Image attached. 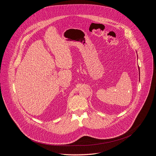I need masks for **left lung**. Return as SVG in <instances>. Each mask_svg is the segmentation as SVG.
Returning a JSON list of instances; mask_svg holds the SVG:
<instances>
[{
	"instance_id": "obj_1",
	"label": "left lung",
	"mask_w": 156,
	"mask_h": 156,
	"mask_svg": "<svg viewBox=\"0 0 156 156\" xmlns=\"http://www.w3.org/2000/svg\"><path fill=\"white\" fill-rule=\"evenodd\" d=\"M139 68V80H140V70H139V67H138Z\"/></svg>"
}]
</instances>
